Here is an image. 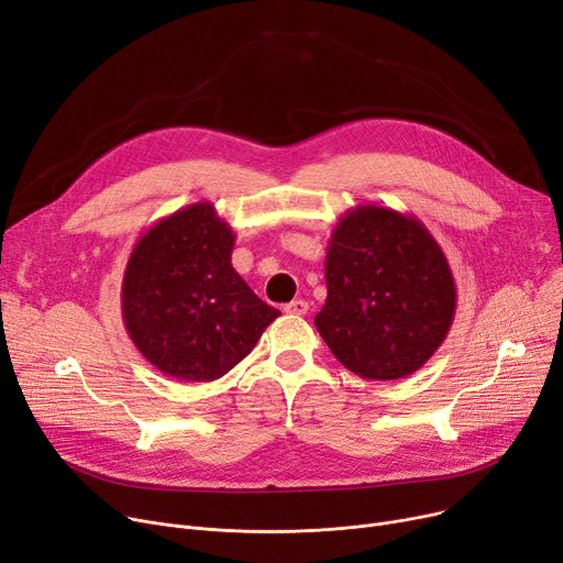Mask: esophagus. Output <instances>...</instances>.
Wrapping results in <instances>:
<instances>
[{"mask_svg": "<svg viewBox=\"0 0 563 563\" xmlns=\"http://www.w3.org/2000/svg\"><path fill=\"white\" fill-rule=\"evenodd\" d=\"M284 311L290 313V316H305L309 311V302L307 300H292L284 307Z\"/></svg>", "mask_w": 563, "mask_h": 563, "instance_id": "1", "label": "esophagus"}]
</instances>
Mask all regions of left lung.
<instances>
[{
	"mask_svg": "<svg viewBox=\"0 0 563 563\" xmlns=\"http://www.w3.org/2000/svg\"><path fill=\"white\" fill-rule=\"evenodd\" d=\"M327 300L316 327L347 371L402 379L445 341L456 286L450 263L413 216L361 205L334 227L324 256Z\"/></svg>",
	"mask_w": 563,
	"mask_h": 563,
	"instance_id": "1",
	"label": "left lung"
}]
</instances>
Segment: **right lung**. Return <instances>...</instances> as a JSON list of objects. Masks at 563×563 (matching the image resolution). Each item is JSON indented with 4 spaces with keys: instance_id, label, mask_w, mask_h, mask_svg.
I'll list each match as a JSON object with an SVG mask.
<instances>
[{
    "instance_id": "1",
    "label": "right lung",
    "mask_w": 563,
    "mask_h": 563,
    "mask_svg": "<svg viewBox=\"0 0 563 563\" xmlns=\"http://www.w3.org/2000/svg\"><path fill=\"white\" fill-rule=\"evenodd\" d=\"M236 236L209 202L152 224L122 277L129 339L163 375L213 382L241 363L279 311L231 266Z\"/></svg>"
}]
</instances>
